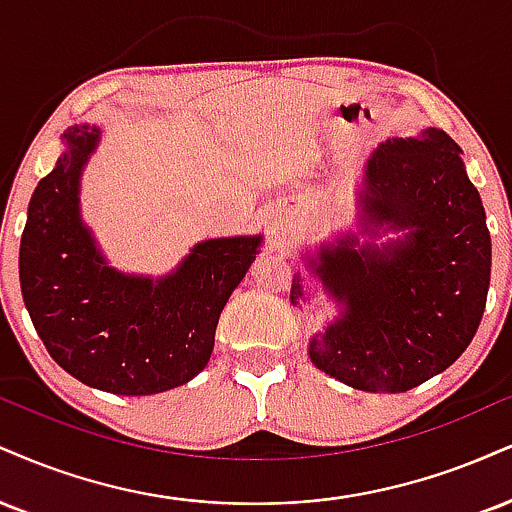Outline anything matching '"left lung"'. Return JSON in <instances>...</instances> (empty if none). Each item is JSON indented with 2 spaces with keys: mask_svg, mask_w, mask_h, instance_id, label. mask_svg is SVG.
Returning a JSON list of instances; mask_svg holds the SVG:
<instances>
[{
  "mask_svg": "<svg viewBox=\"0 0 512 512\" xmlns=\"http://www.w3.org/2000/svg\"><path fill=\"white\" fill-rule=\"evenodd\" d=\"M303 260L336 303L307 346L317 369L357 391L403 393L451 367L477 334L491 281L484 205L458 143L441 128L381 143L362 174L357 231ZM303 279L293 276L295 307L310 303Z\"/></svg>",
  "mask_w": 512,
  "mask_h": 512,
  "instance_id": "obj_1",
  "label": "left lung"
}]
</instances>
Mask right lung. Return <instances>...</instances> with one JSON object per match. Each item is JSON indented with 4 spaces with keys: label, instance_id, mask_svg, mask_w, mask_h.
I'll return each mask as SVG.
<instances>
[{
    "label": "right lung",
    "instance_id": "right-lung-1",
    "mask_svg": "<svg viewBox=\"0 0 512 512\" xmlns=\"http://www.w3.org/2000/svg\"><path fill=\"white\" fill-rule=\"evenodd\" d=\"M100 140V126H71L30 197L18 252L23 303L71 377L116 396H152L207 367L221 310L264 238L202 240L164 276L112 267L80 214V178Z\"/></svg>",
    "mask_w": 512,
    "mask_h": 512
}]
</instances>
